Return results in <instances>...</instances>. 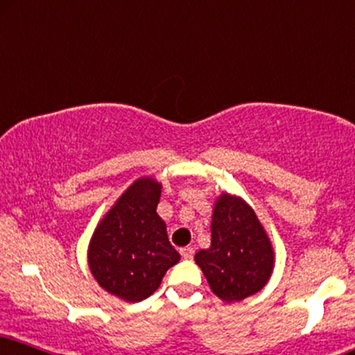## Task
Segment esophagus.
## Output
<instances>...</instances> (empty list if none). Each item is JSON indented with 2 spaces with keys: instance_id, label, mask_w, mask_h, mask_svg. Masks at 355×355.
Segmentation results:
<instances>
[{
  "instance_id": "34e87169",
  "label": "esophagus",
  "mask_w": 355,
  "mask_h": 355,
  "mask_svg": "<svg viewBox=\"0 0 355 355\" xmlns=\"http://www.w3.org/2000/svg\"><path fill=\"white\" fill-rule=\"evenodd\" d=\"M194 248H191V246H187V248H182L181 250V256L184 257V259H192V257H194Z\"/></svg>"
}]
</instances>
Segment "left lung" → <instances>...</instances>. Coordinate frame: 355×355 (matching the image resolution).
I'll use <instances>...</instances> for the list:
<instances>
[{"label":"left lung","mask_w":355,"mask_h":355,"mask_svg":"<svg viewBox=\"0 0 355 355\" xmlns=\"http://www.w3.org/2000/svg\"><path fill=\"white\" fill-rule=\"evenodd\" d=\"M210 230V248L194 259L211 292L227 303L259 292L272 274L274 250L254 210L236 196L222 194L215 202Z\"/></svg>","instance_id":"8db88e82"}]
</instances>
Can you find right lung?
Instances as JSON below:
<instances>
[{"mask_svg":"<svg viewBox=\"0 0 355 355\" xmlns=\"http://www.w3.org/2000/svg\"><path fill=\"white\" fill-rule=\"evenodd\" d=\"M161 184L137 179L96 227L87 264L98 284L125 302L148 298L181 256L158 214Z\"/></svg>","mask_w":355,"mask_h":355,"instance_id":"add662e5","label":"right lung"}]
</instances>
